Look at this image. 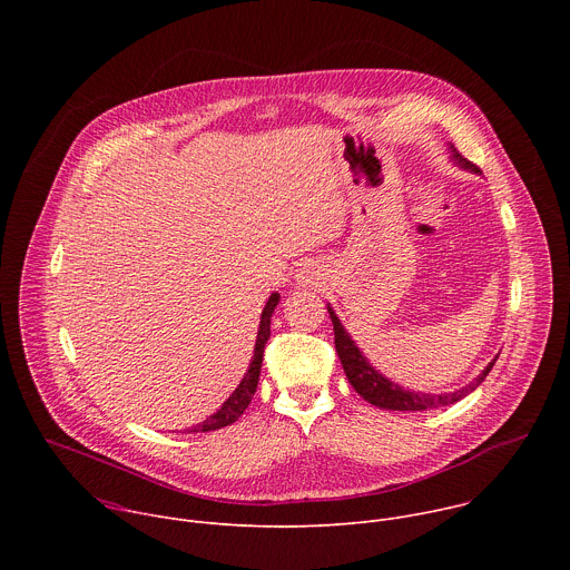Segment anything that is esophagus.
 Listing matches in <instances>:
<instances>
[{"instance_id": "1", "label": "esophagus", "mask_w": 570, "mask_h": 570, "mask_svg": "<svg viewBox=\"0 0 570 570\" xmlns=\"http://www.w3.org/2000/svg\"><path fill=\"white\" fill-rule=\"evenodd\" d=\"M299 279H302V282H304V284H311V279H313V275H311V273H308V271H302V273H299Z\"/></svg>"}]
</instances>
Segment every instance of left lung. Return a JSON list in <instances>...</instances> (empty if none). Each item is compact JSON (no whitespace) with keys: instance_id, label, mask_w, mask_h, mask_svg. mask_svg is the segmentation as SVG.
I'll return each mask as SVG.
<instances>
[{"instance_id":"8db88e82","label":"left lung","mask_w":570,"mask_h":570,"mask_svg":"<svg viewBox=\"0 0 570 570\" xmlns=\"http://www.w3.org/2000/svg\"><path fill=\"white\" fill-rule=\"evenodd\" d=\"M451 159L455 161L458 167H462L464 171H471V174H480V169L473 165V161H469L462 153H458V148L451 144ZM330 308V317L334 322V336H336V352H338V358L343 363V370L350 379V383L354 385V390L365 399L370 401L372 405H379V409H385V411H431V409H442V405H451L460 399H464L466 394H471L482 381L484 376L490 374V370L494 367L497 358L487 365L482 370V374L455 390V392H444V394H426V392H411L401 387L399 383L385 379L379 370H374L367 358L363 356V352L356 347V343L352 341V336L345 332V327L341 324L338 315L334 313L332 306Z\"/></svg>"}]
</instances>
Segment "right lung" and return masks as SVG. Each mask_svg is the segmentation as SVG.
Returning a JSON list of instances; mask_svg holds the SVG:
<instances>
[{
  "instance_id": "obj_1",
  "label": "right lung",
  "mask_w": 570,
  "mask_h": 570,
  "mask_svg": "<svg viewBox=\"0 0 570 570\" xmlns=\"http://www.w3.org/2000/svg\"><path fill=\"white\" fill-rule=\"evenodd\" d=\"M279 302V293H273L262 311V320H259V332H257V343H255V354L250 361V367L246 372V376L240 379V383L236 385V390L227 396V401L220 405V409L209 415L205 422H200L198 426H191L189 433H207V431H218L223 426L234 424L243 413H246L248 403L253 401L255 392H257V383H259V372H262V361H264V347L271 338V317L275 313V306Z\"/></svg>"
}]
</instances>
